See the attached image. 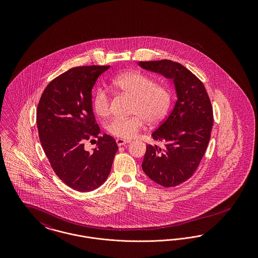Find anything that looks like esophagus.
<instances>
[{
    "mask_svg": "<svg viewBox=\"0 0 258 258\" xmlns=\"http://www.w3.org/2000/svg\"><path fill=\"white\" fill-rule=\"evenodd\" d=\"M116 142H117L118 146H123V145L126 144V143H130L131 141L130 140H125V139H122V138H117Z\"/></svg>",
    "mask_w": 258,
    "mask_h": 258,
    "instance_id": "obj_1",
    "label": "esophagus"
}]
</instances>
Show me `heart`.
<instances>
[{
	"instance_id": "obj_1",
	"label": "heart",
	"mask_w": 258,
	"mask_h": 258,
	"mask_svg": "<svg viewBox=\"0 0 258 258\" xmlns=\"http://www.w3.org/2000/svg\"><path fill=\"white\" fill-rule=\"evenodd\" d=\"M112 87L133 98L130 118H115L107 124L111 135L133 138L146 121L149 124L160 123L170 109L172 92L164 84H158L156 79L140 72H127L116 76L111 81ZM94 111L99 117H107L110 113V99L103 90H98L93 96Z\"/></svg>"
}]
</instances>
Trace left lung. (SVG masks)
Returning a JSON list of instances; mask_svg holds the SVG:
<instances>
[{
	"label": "left lung",
	"instance_id": "obj_1",
	"mask_svg": "<svg viewBox=\"0 0 258 258\" xmlns=\"http://www.w3.org/2000/svg\"><path fill=\"white\" fill-rule=\"evenodd\" d=\"M138 64L174 81L178 99L152 134L163 146L147 145L142 169L157 184L176 186L194 175L206 152L214 123L211 100L203 83L179 62L160 60Z\"/></svg>",
	"mask_w": 258,
	"mask_h": 258
}]
</instances>
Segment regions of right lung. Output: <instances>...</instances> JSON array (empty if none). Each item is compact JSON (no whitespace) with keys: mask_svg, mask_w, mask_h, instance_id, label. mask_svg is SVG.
<instances>
[{"mask_svg":"<svg viewBox=\"0 0 258 258\" xmlns=\"http://www.w3.org/2000/svg\"><path fill=\"white\" fill-rule=\"evenodd\" d=\"M109 66L76 67L54 78L44 89L37 109L38 135L52 169L64 184L91 191L107 179L118 150L110 135L99 136L92 106V89ZM98 138L93 153L85 141Z\"/></svg>","mask_w":258,"mask_h":258,"instance_id":"add662e5","label":"right lung"}]
</instances>
